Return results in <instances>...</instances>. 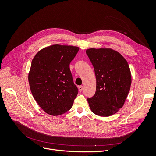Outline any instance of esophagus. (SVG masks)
Returning <instances> with one entry per match:
<instances>
[{
    "label": "esophagus",
    "mask_w": 156,
    "mask_h": 156,
    "mask_svg": "<svg viewBox=\"0 0 156 156\" xmlns=\"http://www.w3.org/2000/svg\"><path fill=\"white\" fill-rule=\"evenodd\" d=\"M78 89H79V92H82L83 90V86H79L78 87Z\"/></svg>",
    "instance_id": "obj_1"
}]
</instances>
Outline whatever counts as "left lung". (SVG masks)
I'll return each instance as SVG.
<instances>
[{"label":"left lung","mask_w":156,"mask_h":156,"mask_svg":"<svg viewBox=\"0 0 156 156\" xmlns=\"http://www.w3.org/2000/svg\"><path fill=\"white\" fill-rule=\"evenodd\" d=\"M96 79L94 96L87 100L91 111L100 116L115 114L123 107L129 92L131 75L127 60L110 48L86 51Z\"/></svg>","instance_id":"1"}]
</instances>
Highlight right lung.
Here are the masks:
<instances>
[{
    "mask_svg": "<svg viewBox=\"0 0 156 156\" xmlns=\"http://www.w3.org/2000/svg\"><path fill=\"white\" fill-rule=\"evenodd\" d=\"M79 49L72 45H52L39 51L32 60L30 90L37 104L50 115L66 112L77 96L69 64Z\"/></svg>",
    "mask_w": 156,
    "mask_h": 156,
    "instance_id": "1",
    "label": "right lung"
}]
</instances>
